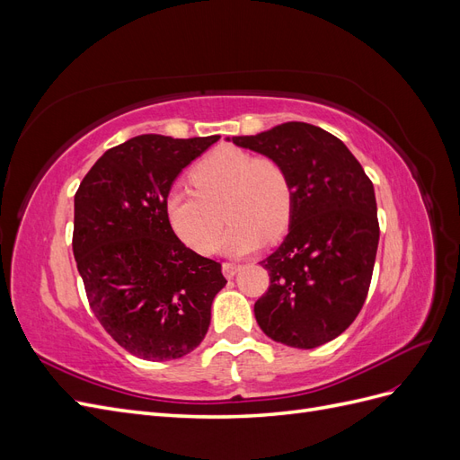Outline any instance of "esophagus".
<instances>
[{
  "label": "esophagus",
  "instance_id": "34e87169",
  "mask_svg": "<svg viewBox=\"0 0 460 460\" xmlns=\"http://www.w3.org/2000/svg\"><path fill=\"white\" fill-rule=\"evenodd\" d=\"M240 269H242L240 264H235V262H225V264H222V272H225V276L228 278V280H230V278H234L235 274H238Z\"/></svg>",
  "mask_w": 460,
  "mask_h": 460
}]
</instances>
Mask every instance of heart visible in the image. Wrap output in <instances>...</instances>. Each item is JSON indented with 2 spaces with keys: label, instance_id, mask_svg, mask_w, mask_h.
<instances>
[{
  "label": "heart",
  "instance_id": "obj_1",
  "mask_svg": "<svg viewBox=\"0 0 460 460\" xmlns=\"http://www.w3.org/2000/svg\"><path fill=\"white\" fill-rule=\"evenodd\" d=\"M191 184L172 188L164 198V215L172 232L190 249L211 253L222 228V213L232 225L220 249L226 255L252 253L288 230L294 190L286 166L267 155L235 146L213 149L191 169Z\"/></svg>",
  "mask_w": 460,
  "mask_h": 460
}]
</instances>
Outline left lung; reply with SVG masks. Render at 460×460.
Listing matches in <instances>:
<instances>
[{"label": "left lung", "instance_id": "left-lung-1", "mask_svg": "<svg viewBox=\"0 0 460 460\" xmlns=\"http://www.w3.org/2000/svg\"><path fill=\"white\" fill-rule=\"evenodd\" d=\"M226 140L278 159L289 174V228L261 261L270 286L255 318L270 340L314 349L349 328L367 299L380 240L374 186L341 140L307 122Z\"/></svg>", "mask_w": 460, "mask_h": 460}]
</instances>
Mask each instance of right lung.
<instances>
[{
    "label": "right lung",
    "instance_id": "obj_1",
    "mask_svg": "<svg viewBox=\"0 0 460 460\" xmlns=\"http://www.w3.org/2000/svg\"><path fill=\"white\" fill-rule=\"evenodd\" d=\"M220 136L142 134L107 149L75 196L73 252L93 314L128 353H191L226 286L220 262L191 252L164 215L174 180Z\"/></svg>",
    "mask_w": 460,
    "mask_h": 460
}]
</instances>
